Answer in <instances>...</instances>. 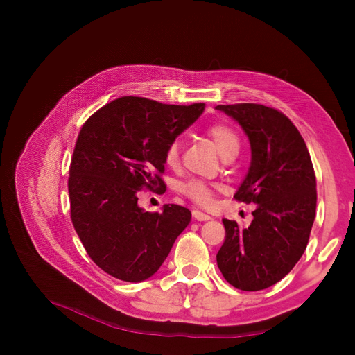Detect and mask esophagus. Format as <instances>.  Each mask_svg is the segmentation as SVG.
Here are the masks:
<instances>
[{
  "instance_id": "obj_1",
  "label": "esophagus",
  "mask_w": 355,
  "mask_h": 355,
  "mask_svg": "<svg viewBox=\"0 0 355 355\" xmlns=\"http://www.w3.org/2000/svg\"><path fill=\"white\" fill-rule=\"evenodd\" d=\"M193 217H194L196 220H198V221H206V220H210V216H209V214L202 213V211H200V210H193Z\"/></svg>"
}]
</instances>
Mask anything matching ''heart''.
<instances>
[{"instance_id": "1", "label": "heart", "mask_w": 355, "mask_h": 355, "mask_svg": "<svg viewBox=\"0 0 355 355\" xmlns=\"http://www.w3.org/2000/svg\"><path fill=\"white\" fill-rule=\"evenodd\" d=\"M207 134L216 144L218 153L223 158H233L239 154L241 141L237 130L227 123H213L207 128ZM181 154V139L173 138L164 151V161L168 166H177L180 162ZM181 193L189 197L191 201L200 204V206H209L214 198V193L221 190V185L217 182H209L198 178H191L181 184Z\"/></svg>"}]
</instances>
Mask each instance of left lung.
Here are the masks:
<instances>
[{"label":"left lung","mask_w":355,"mask_h":355,"mask_svg":"<svg viewBox=\"0 0 355 355\" xmlns=\"http://www.w3.org/2000/svg\"><path fill=\"white\" fill-rule=\"evenodd\" d=\"M249 137L252 164L234 198L254 202L250 226L223 218L217 266L241 291H262L285 277L304 254L316 210V178L300 130L281 110L259 103L218 105Z\"/></svg>","instance_id":"8db88e82"}]
</instances>
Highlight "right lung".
I'll list each match as a JSON object with an SVG mask.
<instances>
[{
  "label": "right lung",
  "instance_id": "1",
  "mask_svg": "<svg viewBox=\"0 0 355 355\" xmlns=\"http://www.w3.org/2000/svg\"><path fill=\"white\" fill-rule=\"evenodd\" d=\"M202 110L204 103L123 96L83 123L69 168L70 218L86 253L107 275L145 281L189 226V209L166 204L162 213L144 211L138 194L165 193V146Z\"/></svg>",
  "mask_w": 355,
  "mask_h": 355
}]
</instances>
